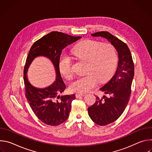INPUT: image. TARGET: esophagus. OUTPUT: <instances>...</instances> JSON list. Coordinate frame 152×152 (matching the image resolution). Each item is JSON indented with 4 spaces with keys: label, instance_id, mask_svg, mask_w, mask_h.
<instances>
[{
    "label": "esophagus",
    "instance_id": "esophagus-1",
    "mask_svg": "<svg viewBox=\"0 0 152 152\" xmlns=\"http://www.w3.org/2000/svg\"><path fill=\"white\" fill-rule=\"evenodd\" d=\"M84 96H85V94H84V93H83V94H81V93H77V94H76V97L77 98H79L80 97H83Z\"/></svg>",
    "mask_w": 152,
    "mask_h": 152
}]
</instances>
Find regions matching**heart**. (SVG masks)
I'll list each match as a JSON object with an SVG mask.
<instances>
[{
	"instance_id": "1",
	"label": "heart",
	"mask_w": 152,
	"mask_h": 152,
	"mask_svg": "<svg viewBox=\"0 0 152 152\" xmlns=\"http://www.w3.org/2000/svg\"><path fill=\"white\" fill-rule=\"evenodd\" d=\"M76 58L86 61V76L77 78L69 85L73 93H83L90 91L100 82L104 81L114 71L117 56L114 47L108 43L94 40H85L77 44L72 51ZM58 67L61 74L67 79L73 76L71 58L66 54L61 55Z\"/></svg>"
}]
</instances>
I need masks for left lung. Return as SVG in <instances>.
<instances>
[{
  "label": "left lung",
  "mask_w": 152,
  "mask_h": 152,
  "mask_svg": "<svg viewBox=\"0 0 152 152\" xmlns=\"http://www.w3.org/2000/svg\"><path fill=\"white\" fill-rule=\"evenodd\" d=\"M109 40L118 54L116 72L111 80L100 90L107 96L96 97L95 103L88 108L91 119L97 124L105 126L117 120L124 112L129 101L131 85L134 76V64L126 43L107 31L91 34Z\"/></svg>",
  "instance_id": "left-lung-1"
}]
</instances>
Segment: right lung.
I'll list each match as a JSON object with an SVG mask.
<instances>
[{
	"instance_id": "right-lung-1",
	"label": "right lung",
	"mask_w": 152,
	"mask_h": 152,
	"mask_svg": "<svg viewBox=\"0 0 152 152\" xmlns=\"http://www.w3.org/2000/svg\"><path fill=\"white\" fill-rule=\"evenodd\" d=\"M80 38L53 31L36 41L29 52L23 72L25 96L35 115L48 125H59L66 121L69 116L72 102L76 97L75 94L59 95L66 86L61 77L58 63L62 50ZM38 56H45L50 58L57 73L56 80L45 89L34 88L28 82L26 76L29 65Z\"/></svg>"
}]
</instances>
